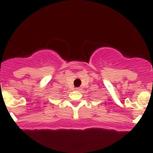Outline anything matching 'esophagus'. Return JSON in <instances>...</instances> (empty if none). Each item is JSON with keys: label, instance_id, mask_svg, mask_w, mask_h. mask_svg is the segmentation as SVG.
<instances>
[{"label": "esophagus", "instance_id": "1", "mask_svg": "<svg viewBox=\"0 0 153 153\" xmlns=\"http://www.w3.org/2000/svg\"><path fill=\"white\" fill-rule=\"evenodd\" d=\"M75 90H76V91H80V90H81V88L78 87V88H75Z\"/></svg>", "mask_w": 153, "mask_h": 153}]
</instances>
